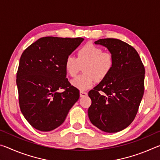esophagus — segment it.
<instances>
[{
  "instance_id": "esophagus-1",
  "label": "esophagus",
  "mask_w": 160,
  "mask_h": 160,
  "mask_svg": "<svg viewBox=\"0 0 160 160\" xmlns=\"http://www.w3.org/2000/svg\"><path fill=\"white\" fill-rule=\"evenodd\" d=\"M87 95H88V93H87L86 92H85V91H80V97H85Z\"/></svg>"
}]
</instances>
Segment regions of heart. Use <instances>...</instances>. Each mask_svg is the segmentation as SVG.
Wrapping results in <instances>:
<instances>
[{
    "label": "heart",
    "mask_w": 160,
    "mask_h": 160,
    "mask_svg": "<svg viewBox=\"0 0 160 160\" xmlns=\"http://www.w3.org/2000/svg\"><path fill=\"white\" fill-rule=\"evenodd\" d=\"M114 64L112 53L104 51L101 47L91 43L82 46L77 53V58L69 56L64 67L68 75L75 77L83 67L84 73L71 81L75 88L80 90L91 88L97 81H102L110 73Z\"/></svg>",
    "instance_id": "obj_1"
}]
</instances>
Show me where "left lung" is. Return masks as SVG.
<instances>
[{"label":"left lung","instance_id":"1","mask_svg":"<svg viewBox=\"0 0 160 160\" xmlns=\"http://www.w3.org/2000/svg\"><path fill=\"white\" fill-rule=\"evenodd\" d=\"M94 44L108 48L114 64L107 77L88 92L92 100L88 116L101 131L116 132L128 127L137 114L144 94L145 68L136 50L121 40L101 39Z\"/></svg>","mask_w":160,"mask_h":160}]
</instances>
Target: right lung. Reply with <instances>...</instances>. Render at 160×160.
Returning <instances> with one entry per match:
<instances>
[{
  "label": "right lung",
  "instance_id": "right-lung-1",
  "mask_svg": "<svg viewBox=\"0 0 160 160\" xmlns=\"http://www.w3.org/2000/svg\"><path fill=\"white\" fill-rule=\"evenodd\" d=\"M83 38H40L22 54L17 72L19 104L29 123L50 131L64 122L80 97V91L66 78V58ZM63 91L59 92L61 89Z\"/></svg>",
  "mask_w": 160,
  "mask_h": 160
}]
</instances>
